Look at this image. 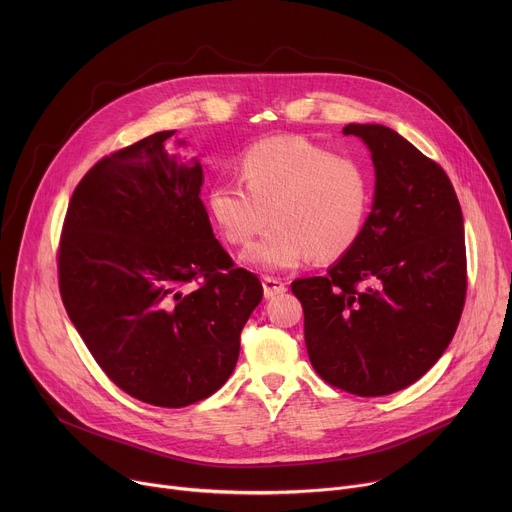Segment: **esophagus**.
<instances>
[{
  "label": "esophagus",
  "instance_id": "1",
  "mask_svg": "<svg viewBox=\"0 0 512 512\" xmlns=\"http://www.w3.org/2000/svg\"><path fill=\"white\" fill-rule=\"evenodd\" d=\"M285 291V283L275 279V277H263V294L265 298H275V296H281Z\"/></svg>",
  "mask_w": 512,
  "mask_h": 512
}]
</instances>
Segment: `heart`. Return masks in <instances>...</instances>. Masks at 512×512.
Masks as SVG:
<instances>
[{"label":"heart","mask_w":512,"mask_h":512,"mask_svg":"<svg viewBox=\"0 0 512 512\" xmlns=\"http://www.w3.org/2000/svg\"><path fill=\"white\" fill-rule=\"evenodd\" d=\"M237 180H218L208 208L225 239L249 245L241 259L259 271H287L346 255L371 208L367 168L298 135L255 141L239 160Z\"/></svg>","instance_id":"heart-1"}]
</instances>
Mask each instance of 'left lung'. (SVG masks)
Returning a JSON list of instances; mask_svg holds the SVG:
<instances>
[{
	"label": "left lung",
	"mask_w": 512,
	"mask_h": 512,
	"mask_svg": "<svg viewBox=\"0 0 512 512\" xmlns=\"http://www.w3.org/2000/svg\"><path fill=\"white\" fill-rule=\"evenodd\" d=\"M369 145L373 210L326 275L296 279L312 367L332 387L381 397L421 379L452 342L466 302L464 218L442 170L397 131L350 123Z\"/></svg>",
	"instance_id": "obj_1"
}]
</instances>
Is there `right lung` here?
Returning <instances> with one entry per match:
<instances>
[{
	"label": "right lung",
	"mask_w": 512,
	"mask_h": 512,
	"mask_svg": "<svg viewBox=\"0 0 512 512\" xmlns=\"http://www.w3.org/2000/svg\"><path fill=\"white\" fill-rule=\"evenodd\" d=\"M172 135L145 137L85 174L64 218L58 285L105 375L143 403L178 409L227 383L263 285L214 239L202 166L164 150Z\"/></svg>",
	"instance_id": "add662e5"
}]
</instances>
